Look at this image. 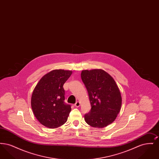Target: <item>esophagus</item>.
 Listing matches in <instances>:
<instances>
[{
  "label": "esophagus",
  "instance_id": "34e87169",
  "mask_svg": "<svg viewBox=\"0 0 159 159\" xmlns=\"http://www.w3.org/2000/svg\"><path fill=\"white\" fill-rule=\"evenodd\" d=\"M80 106V103L79 101H77L76 103H75V106L76 107H79Z\"/></svg>",
  "mask_w": 159,
  "mask_h": 159
}]
</instances>
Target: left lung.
I'll use <instances>...</instances> for the list:
<instances>
[{"label":"left lung","instance_id":"1","mask_svg":"<svg viewBox=\"0 0 159 159\" xmlns=\"http://www.w3.org/2000/svg\"><path fill=\"white\" fill-rule=\"evenodd\" d=\"M81 78L88 92L89 113L84 120L91 126L102 128L112 123L120 111L121 93L113 78L102 69L82 70Z\"/></svg>","mask_w":159,"mask_h":159}]
</instances>
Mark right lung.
I'll list each match as a JSON object with an SVG mask.
<instances>
[{
  "instance_id": "right-lung-1",
  "label": "right lung",
  "mask_w": 159,
  "mask_h": 159,
  "mask_svg": "<svg viewBox=\"0 0 159 159\" xmlns=\"http://www.w3.org/2000/svg\"><path fill=\"white\" fill-rule=\"evenodd\" d=\"M71 74L70 70H53L40 79L32 93L31 106L34 115L48 128L60 127L67 120L71 108L64 102L63 85Z\"/></svg>"
}]
</instances>
